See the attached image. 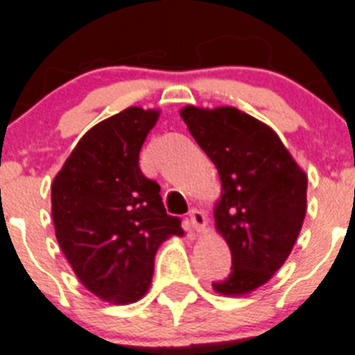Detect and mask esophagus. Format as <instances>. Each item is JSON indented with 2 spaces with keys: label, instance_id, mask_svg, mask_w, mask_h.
Segmentation results:
<instances>
[{
  "label": "esophagus",
  "instance_id": "esophagus-1",
  "mask_svg": "<svg viewBox=\"0 0 355 355\" xmlns=\"http://www.w3.org/2000/svg\"><path fill=\"white\" fill-rule=\"evenodd\" d=\"M189 219H190V227H192V230H196V232H203L205 228H207V216H205L201 210L198 209L190 210Z\"/></svg>",
  "mask_w": 355,
  "mask_h": 355
}]
</instances>
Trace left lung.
Segmentation results:
<instances>
[{
    "label": "left lung",
    "mask_w": 355,
    "mask_h": 355,
    "mask_svg": "<svg viewBox=\"0 0 355 355\" xmlns=\"http://www.w3.org/2000/svg\"><path fill=\"white\" fill-rule=\"evenodd\" d=\"M181 118L221 180L214 218L232 252V270L212 286L223 295L248 294L294 248L306 214V174L276 132L237 108L190 105Z\"/></svg>",
    "instance_id": "8db88e82"
}]
</instances>
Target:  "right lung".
<instances>
[{"label":"right lung","mask_w":355,"mask_h":355,"mask_svg":"<svg viewBox=\"0 0 355 355\" xmlns=\"http://www.w3.org/2000/svg\"><path fill=\"white\" fill-rule=\"evenodd\" d=\"M159 112L128 107L85 134L52 183L55 237L78 279L99 300L127 304L150 286L163 241L183 236L139 150Z\"/></svg>","instance_id":"obj_1"}]
</instances>
